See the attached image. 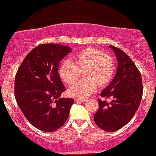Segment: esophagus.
<instances>
[{
    "label": "esophagus",
    "instance_id": "obj_1",
    "mask_svg": "<svg viewBox=\"0 0 156 156\" xmlns=\"http://www.w3.org/2000/svg\"><path fill=\"white\" fill-rule=\"evenodd\" d=\"M76 101L84 102L87 101V99H78V98H77V99H76Z\"/></svg>",
    "mask_w": 156,
    "mask_h": 156
}]
</instances>
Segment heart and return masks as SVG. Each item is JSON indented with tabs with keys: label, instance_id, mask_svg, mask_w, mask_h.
<instances>
[{
	"label": "heart",
	"instance_id": "1",
	"mask_svg": "<svg viewBox=\"0 0 156 156\" xmlns=\"http://www.w3.org/2000/svg\"><path fill=\"white\" fill-rule=\"evenodd\" d=\"M83 72L84 78L68 90L70 96L85 98L99 88L109 85L114 76L115 63L113 58L102 50L88 47L80 50L73 60H65L60 65V78L69 85L74 84Z\"/></svg>",
	"mask_w": 156,
	"mask_h": 156
}]
</instances>
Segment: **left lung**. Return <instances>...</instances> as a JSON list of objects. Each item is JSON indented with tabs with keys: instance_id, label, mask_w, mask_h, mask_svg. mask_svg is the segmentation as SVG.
Returning <instances> with one entry per match:
<instances>
[{
	"instance_id": "obj_1",
	"label": "left lung",
	"mask_w": 156,
	"mask_h": 156,
	"mask_svg": "<svg viewBox=\"0 0 156 156\" xmlns=\"http://www.w3.org/2000/svg\"><path fill=\"white\" fill-rule=\"evenodd\" d=\"M109 47L115 52L118 60L117 72L100 96L112 101L98 100L99 108L94 119L99 128L113 132L125 126L133 117L140 104L143 85L141 73L129 56L118 47Z\"/></svg>"
}]
</instances>
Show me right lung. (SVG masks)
<instances>
[{
	"label": "right lung",
	"instance_id": "add662e5",
	"mask_svg": "<svg viewBox=\"0 0 156 156\" xmlns=\"http://www.w3.org/2000/svg\"><path fill=\"white\" fill-rule=\"evenodd\" d=\"M72 48L46 43L27 55L15 76L14 95L18 107L36 128L52 132L64 125L73 98H60L65 91L58 74L59 63Z\"/></svg>",
	"mask_w": 156,
	"mask_h": 156
}]
</instances>
